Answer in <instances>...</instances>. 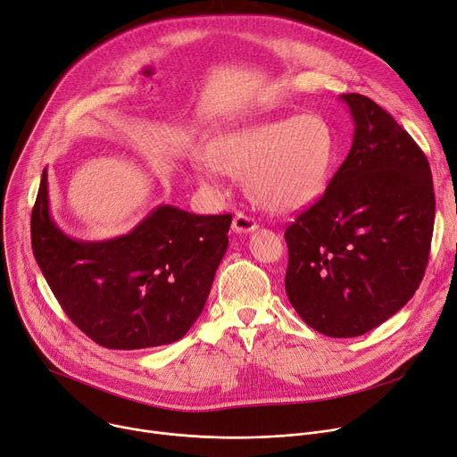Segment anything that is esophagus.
<instances>
[{
  "label": "esophagus",
  "mask_w": 457,
  "mask_h": 457,
  "mask_svg": "<svg viewBox=\"0 0 457 457\" xmlns=\"http://www.w3.org/2000/svg\"><path fill=\"white\" fill-rule=\"evenodd\" d=\"M260 225L256 223V220L254 218H251L249 214H245V212H237L234 214V221H232V228H234V232H237V234H247V232H253V230H256Z\"/></svg>",
  "instance_id": "obj_1"
}]
</instances>
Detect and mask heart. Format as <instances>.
<instances>
[{
	"mask_svg": "<svg viewBox=\"0 0 457 457\" xmlns=\"http://www.w3.org/2000/svg\"><path fill=\"white\" fill-rule=\"evenodd\" d=\"M210 157L199 162L204 179H216L218 168L245 175L254 203L289 214L324 194L337 159V135L324 117L303 113L232 131L218 140Z\"/></svg>",
	"mask_w": 457,
	"mask_h": 457,
	"instance_id": "heart-1",
	"label": "heart"
}]
</instances>
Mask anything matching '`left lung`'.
Masks as SVG:
<instances>
[{"label": "left lung", "mask_w": 457, "mask_h": 457, "mask_svg": "<svg viewBox=\"0 0 457 457\" xmlns=\"http://www.w3.org/2000/svg\"><path fill=\"white\" fill-rule=\"evenodd\" d=\"M353 145L324 195L286 230V291L300 319L359 337L406 305L425 276L436 218L427 155L371 98L340 96Z\"/></svg>", "instance_id": "obj_1"}]
</instances>
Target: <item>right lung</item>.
I'll list each match as a JSON object with an SVG mask.
<instances>
[{"instance_id": "add662e5", "label": "right lung", "mask_w": 457, "mask_h": 457, "mask_svg": "<svg viewBox=\"0 0 457 457\" xmlns=\"http://www.w3.org/2000/svg\"><path fill=\"white\" fill-rule=\"evenodd\" d=\"M230 223V214L195 216L161 204L126 236L79 241L51 220L44 170L30 241L69 320L98 345L145 349L183 338L197 320Z\"/></svg>"}]
</instances>
